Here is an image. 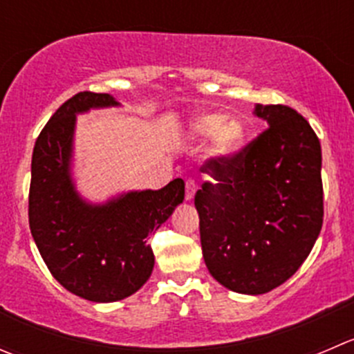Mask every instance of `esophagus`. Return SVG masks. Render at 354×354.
Here are the masks:
<instances>
[{
    "mask_svg": "<svg viewBox=\"0 0 354 354\" xmlns=\"http://www.w3.org/2000/svg\"><path fill=\"white\" fill-rule=\"evenodd\" d=\"M195 192H197V183H195V180L188 178L187 187H185V198H187V201H194Z\"/></svg>",
    "mask_w": 354,
    "mask_h": 354,
    "instance_id": "obj_1",
    "label": "esophagus"
}]
</instances>
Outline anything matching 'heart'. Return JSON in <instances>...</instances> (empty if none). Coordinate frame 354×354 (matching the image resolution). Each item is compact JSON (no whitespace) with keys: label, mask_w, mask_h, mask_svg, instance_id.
<instances>
[{"label":"heart","mask_w":354,"mask_h":354,"mask_svg":"<svg viewBox=\"0 0 354 354\" xmlns=\"http://www.w3.org/2000/svg\"><path fill=\"white\" fill-rule=\"evenodd\" d=\"M192 135L207 138L212 135V156L230 159L243 145V126L239 119H225L219 114H202L192 121Z\"/></svg>","instance_id":"1"}]
</instances>
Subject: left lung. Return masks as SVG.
<instances>
[{
	"instance_id": "1",
	"label": "left lung",
	"mask_w": 354,
	"mask_h": 354,
	"mask_svg": "<svg viewBox=\"0 0 354 354\" xmlns=\"http://www.w3.org/2000/svg\"><path fill=\"white\" fill-rule=\"evenodd\" d=\"M268 128L230 159L201 167L214 181L195 194L209 273L239 294L282 286L304 263L324 223L322 147L287 105H256Z\"/></svg>"
}]
</instances>
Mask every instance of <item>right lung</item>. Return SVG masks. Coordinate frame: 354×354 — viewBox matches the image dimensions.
Listing matches in <instances>:
<instances>
[{
    "label": "right lung",
    "mask_w": 354,
    "mask_h": 354,
    "mask_svg": "<svg viewBox=\"0 0 354 354\" xmlns=\"http://www.w3.org/2000/svg\"><path fill=\"white\" fill-rule=\"evenodd\" d=\"M119 105L109 93L81 91L53 115L34 145L29 226L48 270L62 287L93 303L135 294L153 270L147 236L185 198L176 178L160 190L128 192L107 204H90L71 176L75 114Z\"/></svg>",
    "instance_id": "obj_1"
}]
</instances>
